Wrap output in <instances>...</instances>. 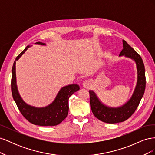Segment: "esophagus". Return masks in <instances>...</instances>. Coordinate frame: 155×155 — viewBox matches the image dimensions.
Here are the masks:
<instances>
[{
  "label": "esophagus",
  "mask_w": 155,
  "mask_h": 155,
  "mask_svg": "<svg viewBox=\"0 0 155 155\" xmlns=\"http://www.w3.org/2000/svg\"><path fill=\"white\" fill-rule=\"evenodd\" d=\"M91 84H92L91 81L90 80H88V79H87V80H85V81H83V85L85 88H88L91 85Z\"/></svg>",
  "instance_id": "1"
}]
</instances>
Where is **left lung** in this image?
Listing matches in <instances>:
<instances>
[{
  "mask_svg": "<svg viewBox=\"0 0 155 155\" xmlns=\"http://www.w3.org/2000/svg\"><path fill=\"white\" fill-rule=\"evenodd\" d=\"M123 47L124 48L121 51L120 56L125 55V57L133 59L137 64V83L130 99L121 107L117 108L109 107L101 104L95 92L89 91L90 104L93 114L98 120L108 124L122 122L133 115L143 96L146 85L145 67L142 58L125 40H123Z\"/></svg>",
  "mask_w": 155,
  "mask_h": 155,
  "instance_id": "left-lung-1",
  "label": "left lung"
}]
</instances>
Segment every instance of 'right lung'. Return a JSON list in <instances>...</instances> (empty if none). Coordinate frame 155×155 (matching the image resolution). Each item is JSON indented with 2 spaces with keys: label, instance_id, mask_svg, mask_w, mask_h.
Segmentation results:
<instances>
[{
  "label": "right lung",
  "instance_id": "obj_1",
  "mask_svg": "<svg viewBox=\"0 0 155 155\" xmlns=\"http://www.w3.org/2000/svg\"><path fill=\"white\" fill-rule=\"evenodd\" d=\"M37 44L45 45V43L37 42ZM30 47L27 46L18 55L12 67L11 88L12 96L18 110L29 122L41 126H54L59 124L67 118L68 112V99L72 94L78 91L79 87L76 84L63 87L58 92L54 101L47 107L37 108L28 105L22 100L18 92L16 84L15 63L26 50Z\"/></svg>",
  "mask_w": 155,
  "mask_h": 155
}]
</instances>
